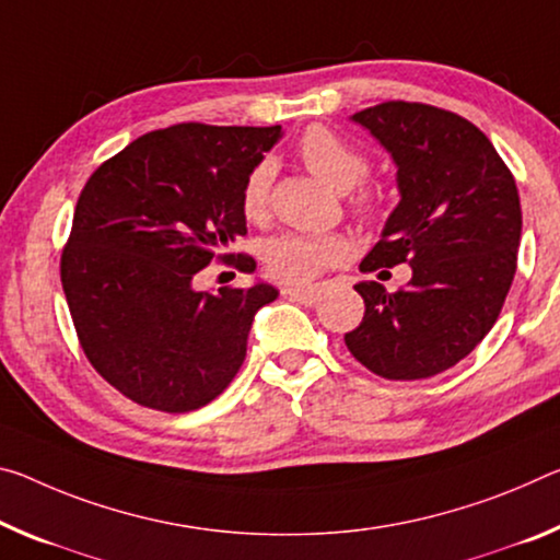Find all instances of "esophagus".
Masks as SVG:
<instances>
[{
    "label": "esophagus",
    "instance_id": "esophagus-1",
    "mask_svg": "<svg viewBox=\"0 0 560 560\" xmlns=\"http://www.w3.org/2000/svg\"><path fill=\"white\" fill-rule=\"evenodd\" d=\"M318 294H322V291H318L316 287H308V289H283V296L291 299V301H299V304H306V306L316 304Z\"/></svg>",
    "mask_w": 560,
    "mask_h": 560
}]
</instances>
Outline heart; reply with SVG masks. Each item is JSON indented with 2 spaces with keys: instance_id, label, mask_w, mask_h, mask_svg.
Returning <instances> with one entry per match:
<instances>
[{
  "instance_id": "b5f03b06",
  "label": "heart",
  "mask_w": 560,
  "mask_h": 560,
  "mask_svg": "<svg viewBox=\"0 0 560 560\" xmlns=\"http://www.w3.org/2000/svg\"><path fill=\"white\" fill-rule=\"evenodd\" d=\"M296 154L308 172H314L318 179H324L336 191L351 194L349 209L361 219H374L378 214V194L371 186H359L369 174V162L357 147L349 141L336 137L326 127H308L299 137ZM271 186H273V166L271 162H259L248 168L244 176L242 194V214L248 221H261L269 217L271 203ZM351 244L343 234H294L283 232L261 244V259L266 271L281 283H308L328 266H336L349 259Z\"/></svg>"
}]
</instances>
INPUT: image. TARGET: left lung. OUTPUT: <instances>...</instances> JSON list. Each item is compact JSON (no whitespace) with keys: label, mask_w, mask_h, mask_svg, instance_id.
<instances>
[{"label":"left lung","mask_w":560,"mask_h":560,"mask_svg":"<svg viewBox=\"0 0 560 560\" xmlns=\"http://www.w3.org/2000/svg\"><path fill=\"white\" fill-rule=\"evenodd\" d=\"M353 121L392 152L401 189L361 271L408 264L413 277L396 291L357 283L366 312L343 341L381 378L436 376L483 341L509 296L521 244L516 179L476 124L441 106L381 102Z\"/></svg>","instance_id":"obj_1"}]
</instances>
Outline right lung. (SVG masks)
Here are the masks:
<instances>
[{
  "label": "right lung",
  "instance_id": "obj_1",
  "mask_svg": "<svg viewBox=\"0 0 560 560\" xmlns=\"http://www.w3.org/2000/svg\"><path fill=\"white\" fill-rule=\"evenodd\" d=\"M281 127L184 121L149 131L89 176L61 248V289L84 357L139 406L186 413L232 384L269 283L194 289L211 261L254 273L229 252L246 234L244 176Z\"/></svg>",
  "mask_w": 560,
  "mask_h": 560
}]
</instances>
